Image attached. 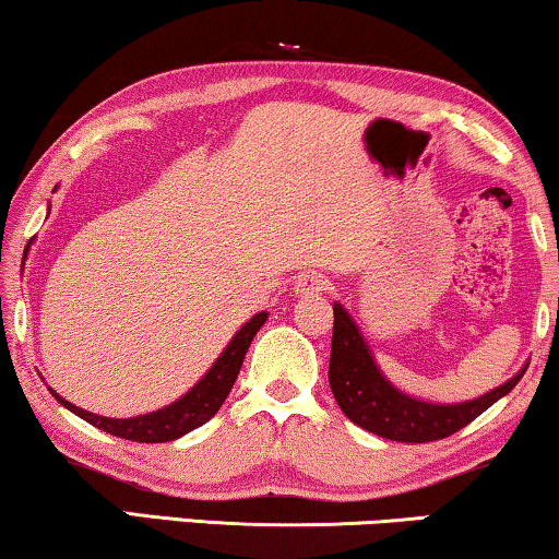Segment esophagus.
<instances>
[{"label":"esophagus","instance_id":"esophagus-1","mask_svg":"<svg viewBox=\"0 0 559 559\" xmlns=\"http://www.w3.org/2000/svg\"><path fill=\"white\" fill-rule=\"evenodd\" d=\"M323 289H328V277L323 272H305L295 282L297 295H318L323 293Z\"/></svg>","mask_w":559,"mask_h":559}]
</instances>
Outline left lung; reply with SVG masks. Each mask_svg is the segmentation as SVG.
<instances>
[{"label":"left lung","instance_id":"8db88e82","mask_svg":"<svg viewBox=\"0 0 559 559\" xmlns=\"http://www.w3.org/2000/svg\"><path fill=\"white\" fill-rule=\"evenodd\" d=\"M524 371L473 402L430 404L412 400L381 377L356 323L338 302L333 305V343L331 366H328L333 396L350 423L386 440L432 442L450 438L478 415H484L496 400L509 394L524 377Z\"/></svg>","mask_w":559,"mask_h":559}]
</instances>
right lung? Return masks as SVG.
I'll return each mask as SVG.
<instances>
[{
    "mask_svg": "<svg viewBox=\"0 0 559 559\" xmlns=\"http://www.w3.org/2000/svg\"><path fill=\"white\" fill-rule=\"evenodd\" d=\"M264 320H266V312H259V316L251 318L249 323L234 335V341L228 343L218 361L211 366V371L205 373V377L198 381V384L190 389L182 400L173 402L170 407H165V409L150 412V415L132 417V419L98 417V415H91V412H86V409L75 407V404H71V402H66L63 396H58L52 389L50 392L56 394V400L63 404V407L71 409L73 415L86 419L88 425L98 427V430L117 435V438H121V440L167 442V440L182 438L186 432L195 430V427H201L203 423H209V419L221 409V404L226 402V396H228V392H231L234 381L241 371L243 356H247L251 341H254L259 328L264 325Z\"/></svg>",
    "mask_w": 559,
    "mask_h": 559,
    "instance_id": "add662e5",
    "label": "right lung"
}]
</instances>
